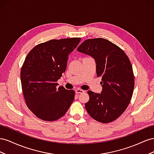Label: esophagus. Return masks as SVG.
Instances as JSON below:
<instances>
[{"mask_svg": "<svg viewBox=\"0 0 154 154\" xmlns=\"http://www.w3.org/2000/svg\"><path fill=\"white\" fill-rule=\"evenodd\" d=\"M84 91H85L82 90L77 89V90H75V93H76L77 94H82V93H83V92H84Z\"/></svg>", "mask_w": 154, "mask_h": 154, "instance_id": "esophagus-1", "label": "esophagus"}]
</instances>
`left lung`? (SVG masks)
<instances>
[{"label": "left lung", "mask_w": 154, "mask_h": 154, "mask_svg": "<svg viewBox=\"0 0 154 154\" xmlns=\"http://www.w3.org/2000/svg\"><path fill=\"white\" fill-rule=\"evenodd\" d=\"M77 51L95 59L97 77H101L100 94L89 90L85 108L89 115L103 123L115 121L130 103L134 75L130 61L124 51L103 38L86 39Z\"/></svg>", "instance_id": "left-lung-1"}]
</instances>
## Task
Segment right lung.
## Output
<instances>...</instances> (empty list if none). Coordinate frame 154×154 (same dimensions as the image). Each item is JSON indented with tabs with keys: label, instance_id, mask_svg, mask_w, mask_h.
<instances>
[{
	"label": "right lung",
	"instance_id": "right-lung-1",
	"mask_svg": "<svg viewBox=\"0 0 154 154\" xmlns=\"http://www.w3.org/2000/svg\"><path fill=\"white\" fill-rule=\"evenodd\" d=\"M81 39H52L35 46L26 56L20 72L22 89L27 106L42 120L59 119L73 101L74 90L57 88V81Z\"/></svg>",
	"mask_w": 154,
	"mask_h": 154
}]
</instances>
